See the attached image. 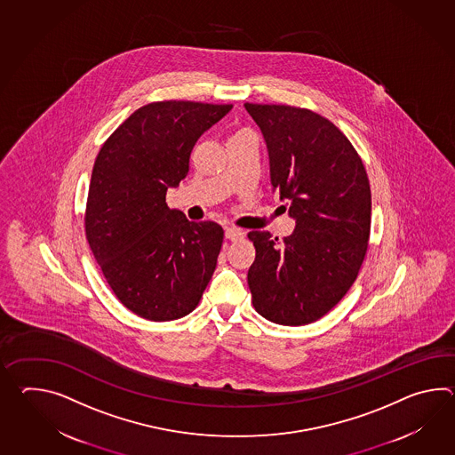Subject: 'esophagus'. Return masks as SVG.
Here are the masks:
<instances>
[{
  "label": "esophagus",
  "instance_id": "34e87169",
  "mask_svg": "<svg viewBox=\"0 0 455 455\" xmlns=\"http://www.w3.org/2000/svg\"><path fill=\"white\" fill-rule=\"evenodd\" d=\"M243 236H244V232L240 230V228H236V227H228V228L225 230V238H227V240H230V242H238V240H243Z\"/></svg>",
  "mask_w": 455,
  "mask_h": 455
}]
</instances>
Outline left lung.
<instances>
[{
	"label": "left lung",
	"mask_w": 455,
	"mask_h": 455,
	"mask_svg": "<svg viewBox=\"0 0 455 455\" xmlns=\"http://www.w3.org/2000/svg\"><path fill=\"white\" fill-rule=\"evenodd\" d=\"M263 132L271 181L295 230L283 242L250 232L252 307L273 323L302 326L351 289L371 236V184L359 153L333 122L287 104L244 102Z\"/></svg>",
	"instance_id": "obj_1"
}]
</instances>
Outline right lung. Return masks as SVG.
<instances>
[{"label": "right lung", "instance_id": "1", "mask_svg": "<svg viewBox=\"0 0 455 455\" xmlns=\"http://www.w3.org/2000/svg\"><path fill=\"white\" fill-rule=\"evenodd\" d=\"M233 104L156 101L141 106L104 141L92 166L84 233L114 295L150 322L178 320L201 302L223 228L189 222L166 205L189 172L204 132Z\"/></svg>", "mask_w": 455, "mask_h": 455}]
</instances>
